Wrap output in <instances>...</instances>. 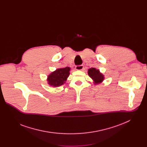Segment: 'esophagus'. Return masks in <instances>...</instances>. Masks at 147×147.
<instances>
[{"mask_svg": "<svg viewBox=\"0 0 147 147\" xmlns=\"http://www.w3.org/2000/svg\"><path fill=\"white\" fill-rule=\"evenodd\" d=\"M84 69L83 65H77L76 66V69L77 70H82Z\"/></svg>", "mask_w": 147, "mask_h": 147, "instance_id": "esophagus-1", "label": "esophagus"}]
</instances>
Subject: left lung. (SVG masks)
<instances>
[{
	"label": "left lung",
	"instance_id": "obj_1",
	"mask_svg": "<svg viewBox=\"0 0 147 147\" xmlns=\"http://www.w3.org/2000/svg\"><path fill=\"white\" fill-rule=\"evenodd\" d=\"M88 74L93 80L95 84H99L104 80L103 75L99 72V70H97L95 68H91L88 69Z\"/></svg>",
	"mask_w": 147,
	"mask_h": 147
}]
</instances>
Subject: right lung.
<instances>
[{
    "mask_svg": "<svg viewBox=\"0 0 147 147\" xmlns=\"http://www.w3.org/2000/svg\"><path fill=\"white\" fill-rule=\"evenodd\" d=\"M70 68L69 67L57 69L48 76L47 79L48 84L54 87L64 84L70 74Z\"/></svg>",
    "mask_w": 147,
    "mask_h": 147,
    "instance_id": "1",
    "label": "right lung"
}]
</instances>
